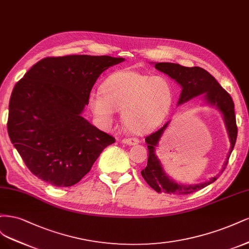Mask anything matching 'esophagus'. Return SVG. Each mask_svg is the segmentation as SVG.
I'll list each match as a JSON object with an SVG mask.
<instances>
[{
  "label": "esophagus",
  "mask_w": 249,
  "mask_h": 249,
  "mask_svg": "<svg viewBox=\"0 0 249 249\" xmlns=\"http://www.w3.org/2000/svg\"><path fill=\"white\" fill-rule=\"evenodd\" d=\"M122 142L126 143L128 146H133V145H136V143H139L140 141L136 138H130V139H123Z\"/></svg>",
  "instance_id": "34e87169"
}]
</instances>
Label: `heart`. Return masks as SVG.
<instances>
[{"instance_id": "obj_1", "label": "heart", "mask_w": 249, "mask_h": 249, "mask_svg": "<svg viewBox=\"0 0 249 249\" xmlns=\"http://www.w3.org/2000/svg\"><path fill=\"white\" fill-rule=\"evenodd\" d=\"M100 91H92L88 104L97 122L104 128L114 121L121 109L123 125L128 131L143 134L161 123L171 109L174 90L163 76H152L132 69L108 75Z\"/></svg>"}]
</instances>
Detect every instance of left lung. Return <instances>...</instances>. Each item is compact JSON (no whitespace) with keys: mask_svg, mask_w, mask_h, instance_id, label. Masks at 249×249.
<instances>
[{"mask_svg":"<svg viewBox=\"0 0 249 249\" xmlns=\"http://www.w3.org/2000/svg\"><path fill=\"white\" fill-rule=\"evenodd\" d=\"M155 68L159 71L167 74L171 78L175 79L181 88L182 91L178 101L179 104L187 102L188 100L204 94V98L208 104L216 107L222 114L224 124H226L229 139L231 142V149L228 154L223 167L219 174L214 176L209 181L199 184H178L172 180L164 173L160 160L155 154V148L161 138L162 133L168 126L167 122L156 132L151 133L146 138L147 147L149 151L148 162L145 170L142 171V176L149 185L157 192H164V194L173 195H189L202 189L209 184L218 179L220 174L228 165L229 158L237 140L238 128L236 124L235 106L231 95L223 89L218 82L205 69L200 67H185L175 63H156Z\"/></svg>","mask_w":249,"mask_h":249,"instance_id":"left-lung-1","label":"left lung"}]
</instances>
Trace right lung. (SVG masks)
<instances>
[{"instance_id": "right-lung-1", "label": "right lung", "mask_w": 249, "mask_h": 249, "mask_svg": "<svg viewBox=\"0 0 249 249\" xmlns=\"http://www.w3.org/2000/svg\"><path fill=\"white\" fill-rule=\"evenodd\" d=\"M124 58L72 54L37 62L13 88L8 134L31 173L68 187L115 142L82 117L99 75Z\"/></svg>"}]
</instances>
